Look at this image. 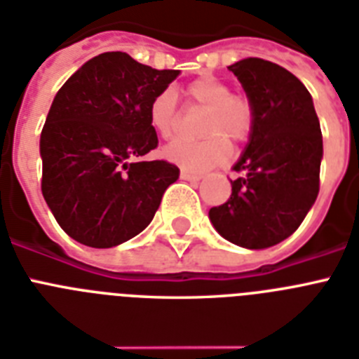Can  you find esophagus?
<instances>
[{"mask_svg":"<svg viewBox=\"0 0 359 359\" xmlns=\"http://www.w3.org/2000/svg\"><path fill=\"white\" fill-rule=\"evenodd\" d=\"M180 179H182V180H189V182H199L201 177H199V175L189 173V171L182 170V171H180Z\"/></svg>","mask_w":359,"mask_h":359,"instance_id":"34e87169","label":"esophagus"}]
</instances>
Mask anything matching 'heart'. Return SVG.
<instances>
[{
	"mask_svg": "<svg viewBox=\"0 0 359 359\" xmlns=\"http://www.w3.org/2000/svg\"><path fill=\"white\" fill-rule=\"evenodd\" d=\"M189 103L205 109L201 118V140H175L165 145L162 154L165 160L180 165L182 170L203 171L223 164L230 154V142H243L249 136L255 121L252 104L243 95H234L225 81L215 77H201L186 88ZM149 123L162 138H171L179 127L177 101L171 90H164L149 104Z\"/></svg>",
	"mask_w": 359,
	"mask_h": 359,
	"instance_id": "heart-1",
	"label": "heart"
}]
</instances>
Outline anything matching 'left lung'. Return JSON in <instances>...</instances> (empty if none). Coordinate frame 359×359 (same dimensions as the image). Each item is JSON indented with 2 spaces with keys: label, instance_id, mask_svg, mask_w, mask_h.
<instances>
[{
  "label": "left lung",
  "instance_id": "8db88e82",
  "mask_svg": "<svg viewBox=\"0 0 359 359\" xmlns=\"http://www.w3.org/2000/svg\"><path fill=\"white\" fill-rule=\"evenodd\" d=\"M255 110L249 142L232 170V194L208 217L225 240L267 249L290 238L319 194L321 125L304 84L264 58L229 66Z\"/></svg>",
  "mask_w": 359,
  "mask_h": 359
}]
</instances>
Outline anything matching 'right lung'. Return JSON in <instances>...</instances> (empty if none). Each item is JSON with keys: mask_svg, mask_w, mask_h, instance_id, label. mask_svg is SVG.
<instances>
[{"mask_svg": "<svg viewBox=\"0 0 359 359\" xmlns=\"http://www.w3.org/2000/svg\"><path fill=\"white\" fill-rule=\"evenodd\" d=\"M179 74L110 51L90 58L58 90L40 136L42 194L69 238L109 249L153 221L179 168L136 158L158 145L149 104Z\"/></svg>", "mask_w": 359, "mask_h": 359, "instance_id": "right-lung-1", "label": "right lung"}]
</instances>
